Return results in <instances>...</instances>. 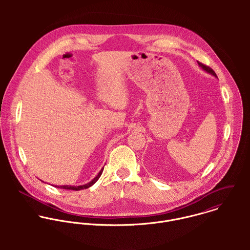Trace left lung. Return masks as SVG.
<instances>
[{"mask_svg":"<svg viewBox=\"0 0 250 250\" xmlns=\"http://www.w3.org/2000/svg\"><path fill=\"white\" fill-rule=\"evenodd\" d=\"M198 62V64H199V66L201 67V68H203L205 71L208 72V73H210V74H212V75H214V77H216V74L214 73V70L211 68V67H209V66H207V65H205V64H203L202 62Z\"/></svg>","mask_w":250,"mask_h":250,"instance_id":"1","label":"left lung"}]
</instances>
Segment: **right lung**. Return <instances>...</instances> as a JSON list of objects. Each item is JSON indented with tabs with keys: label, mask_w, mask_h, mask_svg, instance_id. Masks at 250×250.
Instances as JSON below:
<instances>
[{
	"label": "right lung",
	"mask_w": 250,
	"mask_h": 250,
	"mask_svg": "<svg viewBox=\"0 0 250 250\" xmlns=\"http://www.w3.org/2000/svg\"><path fill=\"white\" fill-rule=\"evenodd\" d=\"M103 170H104V168H102V169H101V171L98 173V175H97L95 178L93 179L92 181H90L89 183L85 184V185H83V186H78V187H73V186H61L60 188H64V189H72V190H80V189L87 188L91 187L93 184H95V183L97 182V180L100 178V176H101V174H102ZM55 187H57V186H55ZM57 188H59V186H58Z\"/></svg>",
	"instance_id": "add662e5"
}]
</instances>
